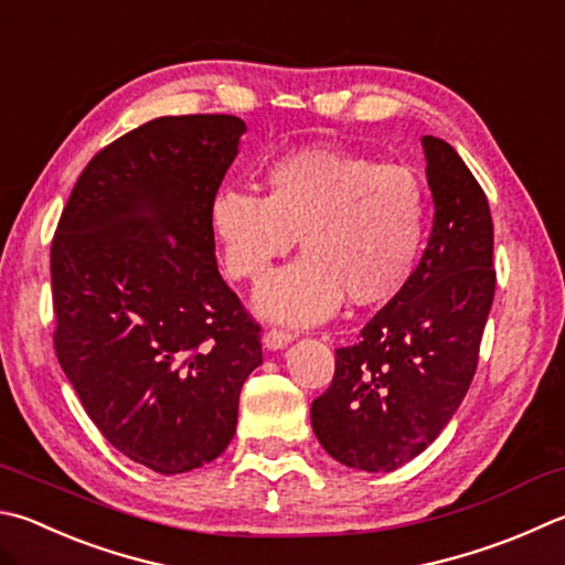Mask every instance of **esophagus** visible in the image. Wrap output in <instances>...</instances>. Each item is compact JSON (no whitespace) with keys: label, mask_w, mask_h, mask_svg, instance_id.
Returning a JSON list of instances; mask_svg holds the SVG:
<instances>
[{"label":"esophagus","mask_w":565,"mask_h":565,"mask_svg":"<svg viewBox=\"0 0 565 565\" xmlns=\"http://www.w3.org/2000/svg\"><path fill=\"white\" fill-rule=\"evenodd\" d=\"M294 341V333L291 331H281V328H271V331L264 333V345L269 348V351H281Z\"/></svg>","instance_id":"obj_1"}]
</instances>
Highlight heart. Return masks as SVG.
Returning a JSON list of instances; mask_svg holds the SVG:
<instances>
[{
	"label": "heart",
	"instance_id": "1",
	"mask_svg": "<svg viewBox=\"0 0 565 565\" xmlns=\"http://www.w3.org/2000/svg\"><path fill=\"white\" fill-rule=\"evenodd\" d=\"M262 190L224 184L207 222L224 271L262 281L299 237L301 259L256 291V311L294 326L338 306L383 303L413 276L427 230V190L415 170L358 152L309 148L271 160Z\"/></svg>",
	"mask_w": 565,
	"mask_h": 565
}]
</instances>
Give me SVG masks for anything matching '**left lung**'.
<instances>
[{
  "instance_id": "1",
  "label": "left lung",
  "mask_w": 565,
  "mask_h": 565,
  "mask_svg": "<svg viewBox=\"0 0 565 565\" xmlns=\"http://www.w3.org/2000/svg\"><path fill=\"white\" fill-rule=\"evenodd\" d=\"M435 220L407 284L335 351L331 387L311 403L335 461L393 471L435 443L475 377L494 301V224L484 190L449 142L425 136Z\"/></svg>"
}]
</instances>
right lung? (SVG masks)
<instances>
[{
  "label": "right lung",
  "instance_id": "right-lung-1",
  "mask_svg": "<svg viewBox=\"0 0 565 565\" xmlns=\"http://www.w3.org/2000/svg\"><path fill=\"white\" fill-rule=\"evenodd\" d=\"M244 132L237 116L126 132L81 172L51 242L58 363L108 443L160 475L227 449L262 365V328L220 276L207 222Z\"/></svg>",
  "mask_w": 565,
  "mask_h": 565
}]
</instances>
